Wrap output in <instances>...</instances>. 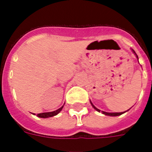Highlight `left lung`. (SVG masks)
Here are the masks:
<instances>
[{"mask_svg": "<svg viewBox=\"0 0 152 152\" xmlns=\"http://www.w3.org/2000/svg\"><path fill=\"white\" fill-rule=\"evenodd\" d=\"M132 50V52L134 53L135 54H136V56H137V58H138V56H137V53H136V52H135V51L133 50ZM90 102H91V101H90ZM91 105H92V106H93V107H94V109H95V110H97L98 112H100V110H99V109L96 108V107H95V106H94V105H93L92 102H91ZM125 112H126V111H125V112H121V113H108V112H105V111H102V113H103V114H105V115L112 116V117H115V116L121 115V114H122V113H125Z\"/></svg>", "mask_w": 152, "mask_h": 152, "instance_id": "left-lung-1", "label": "left lung"}]
</instances>
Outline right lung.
I'll return each mask as SVG.
<instances>
[{
  "label": "right lung",
  "instance_id": "obj_1",
  "mask_svg": "<svg viewBox=\"0 0 152 152\" xmlns=\"http://www.w3.org/2000/svg\"><path fill=\"white\" fill-rule=\"evenodd\" d=\"M63 106H62L61 108H59L58 110L55 111H53V112H47V113H38L37 116L39 117V118H51V117H53V116L57 115L58 113L61 111L62 108H63Z\"/></svg>",
  "mask_w": 152,
  "mask_h": 152
}]
</instances>
